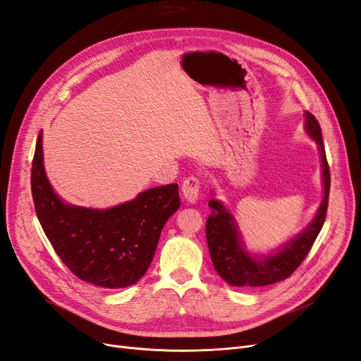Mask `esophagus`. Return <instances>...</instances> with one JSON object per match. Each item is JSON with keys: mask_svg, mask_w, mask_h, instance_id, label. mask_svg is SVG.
Returning a JSON list of instances; mask_svg holds the SVG:
<instances>
[{"mask_svg": "<svg viewBox=\"0 0 361 361\" xmlns=\"http://www.w3.org/2000/svg\"><path fill=\"white\" fill-rule=\"evenodd\" d=\"M183 196L189 203H195L199 199V192H200V181L197 177H189L183 181L181 185Z\"/></svg>", "mask_w": 361, "mask_h": 361, "instance_id": "esophagus-1", "label": "esophagus"}]
</instances>
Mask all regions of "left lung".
<instances>
[{"mask_svg": "<svg viewBox=\"0 0 361 361\" xmlns=\"http://www.w3.org/2000/svg\"><path fill=\"white\" fill-rule=\"evenodd\" d=\"M305 131L319 146L323 172V200L316 216L288 243L281 245L269 255H250L242 240L238 223L231 212L216 199L209 200L211 215L207 219V242L209 247L214 269L228 285L238 288L269 286L288 279L304 258L317 239L324 224L329 190H331V172L326 159V152L322 140V128L310 112H305Z\"/></svg>", "mask_w": 361, "mask_h": 361, "instance_id": "8db88e82", "label": "left lung"}]
</instances>
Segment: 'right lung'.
I'll return each mask as SVG.
<instances>
[{
  "label": "right lung",
  "mask_w": 361,
  "mask_h": 361,
  "mask_svg": "<svg viewBox=\"0 0 361 361\" xmlns=\"http://www.w3.org/2000/svg\"><path fill=\"white\" fill-rule=\"evenodd\" d=\"M30 187L39 224L56 254L76 277L106 289L131 286L145 276L165 223L180 208L177 184L145 190L109 209L69 205L47 178L41 133Z\"/></svg>",
  "instance_id": "1"
}]
</instances>
